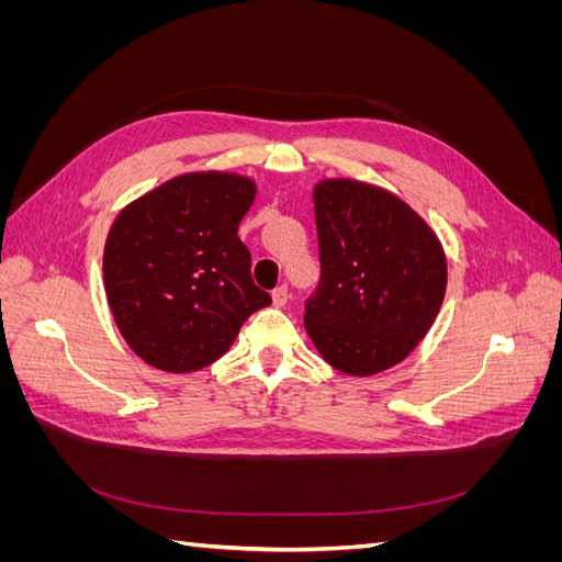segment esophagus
Returning <instances> with one entry per match:
<instances>
[{
	"instance_id": "obj_1",
	"label": "esophagus",
	"mask_w": 562,
	"mask_h": 562,
	"mask_svg": "<svg viewBox=\"0 0 562 562\" xmlns=\"http://www.w3.org/2000/svg\"><path fill=\"white\" fill-rule=\"evenodd\" d=\"M271 300H274L277 307H285L288 300H291V291H288V285H279L274 293H271Z\"/></svg>"
}]
</instances>
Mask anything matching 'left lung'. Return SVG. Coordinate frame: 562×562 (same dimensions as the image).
<instances>
[{
	"instance_id": "1",
	"label": "left lung",
	"mask_w": 562,
	"mask_h": 562,
	"mask_svg": "<svg viewBox=\"0 0 562 562\" xmlns=\"http://www.w3.org/2000/svg\"><path fill=\"white\" fill-rule=\"evenodd\" d=\"M314 211L321 281L304 302V326L333 368L375 375L401 363L436 321L448 283L443 248L407 203L366 182H321Z\"/></svg>"
}]
</instances>
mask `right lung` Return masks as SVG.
Wrapping results in <instances>:
<instances>
[{"mask_svg": "<svg viewBox=\"0 0 562 562\" xmlns=\"http://www.w3.org/2000/svg\"><path fill=\"white\" fill-rule=\"evenodd\" d=\"M255 184L232 173L180 176L114 220L105 291L128 347L149 366L192 372L223 356L271 302L255 285L239 225Z\"/></svg>", "mask_w": 562, "mask_h": 562, "instance_id": "obj_1", "label": "right lung"}]
</instances>
